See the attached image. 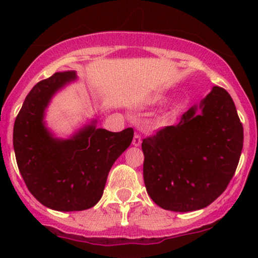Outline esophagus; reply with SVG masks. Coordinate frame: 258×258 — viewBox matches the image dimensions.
Returning <instances> with one entry per match:
<instances>
[{"instance_id": "obj_1", "label": "esophagus", "mask_w": 258, "mask_h": 258, "mask_svg": "<svg viewBox=\"0 0 258 258\" xmlns=\"http://www.w3.org/2000/svg\"><path fill=\"white\" fill-rule=\"evenodd\" d=\"M132 143H133V146H135V147H139V146H141V143H142V137H141V135H139V133H136V135L133 136Z\"/></svg>"}]
</instances>
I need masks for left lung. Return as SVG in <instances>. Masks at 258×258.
Here are the masks:
<instances>
[{
  "label": "left lung",
  "instance_id": "1",
  "mask_svg": "<svg viewBox=\"0 0 258 258\" xmlns=\"http://www.w3.org/2000/svg\"><path fill=\"white\" fill-rule=\"evenodd\" d=\"M179 122L143 139V177L156 205L176 212L204 209L226 190L240 159L244 130L229 93L215 86Z\"/></svg>",
  "mask_w": 258,
  "mask_h": 258
}]
</instances>
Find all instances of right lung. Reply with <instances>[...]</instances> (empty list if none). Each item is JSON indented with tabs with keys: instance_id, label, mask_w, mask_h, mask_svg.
I'll list each match as a JSON object with an SVG mask.
<instances>
[{
	"instance_id": "obj_1",
	"label": "right lung",
	"mask_w": 258,
	"mask_h": 258,
	"mask_svg": "<svg viewBox=\"0 0 258 258\" xmlns=\"http://www.w3.org/2000/svg\"><path fill=\"white\" fill-rule=\"evenodd\" d=\"M75 79V73L65 72L37 82L13 128L18 168L29 191L57 211H82L96 205L112 164L133 138L132 127L110 132L94 123L70 139L52 137L43 123L44 109L59 88Z\"/></svg>"
}]
</instances>
